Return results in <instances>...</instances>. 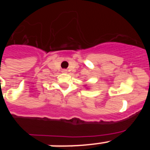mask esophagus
<instances>
[{"label":"esophagus","instance_id":"esophagus-1","mask_svg":"<svg viewBox=\"0 0 150 150\" xmlns=\"http://www.w3.org/2000/svg\"><path fill=\"white\" fill-rule=\"evenodd\" d=\"M63 72H66V71H65V70H64V71H63Z\"/></svg>","mask_w":150,"mask_h":150}]
</instances>
